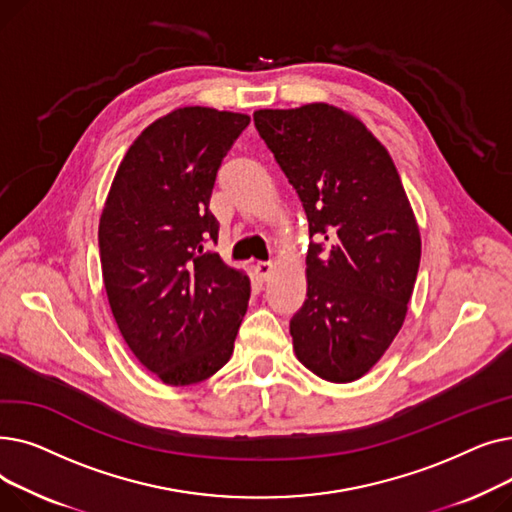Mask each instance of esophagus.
Segmentation results:
<instances>
[{
  "mask_svg": "<svg viewBox=\"0 0 512 512\" xmlns=\"http://www.w3.org/2000/svg\"><path fill=\"white\" fill-rule=\"evenodd\" d=\"M272 272H274V265H272V263H265V261L255 263V274H257L263 282L272 276Z\"/></svg>",
  "mask_w": 512,
  "mask_h": 512,
  "instance_id": "esophagus-1",
  "label": "esophagus"
}]
</instances>
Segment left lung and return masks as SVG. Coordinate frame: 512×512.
Returning a JSON list of instances; mask_svg holds the SVG:
<instances>
[{
	"instance_id": "1",
	"label": "left lung",
	"mask_w": 512,
	"mask_h": 512,
	"mask_svg": "<svg viewBox=\"0 0 512 512\" xmlns=\"http://www.w3.org/2000/svg\"><path fill=\"white\" fill-rule=\"evenodd\" d=\"M253 120L319 240L290 319L294 355L321 380L355 382L390 348L413 294L421 234L405 186L388 149L342 107L315 101Z\"/></svg>"
}]
</instances>
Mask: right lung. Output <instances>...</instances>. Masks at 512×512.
<instances>
[{
  "mask_svg": "<svg viewBox=\"0 0 512 512\" xmlns=\"http://www.w3.org/2000/svg\"><path fill=\"white\" fill-rule=\"evenodd\" d=\"M249 122L203 105L157 118L128 147L101 211V274L118 330L168 386L220 371L249 305V276L205 251L218 240L215 174Z\"/></svg>",
  "mask_w": 512,
  "mask_h": 512,
  "instance_id": "1",
  "label": "right lung"
}]
</instances>
